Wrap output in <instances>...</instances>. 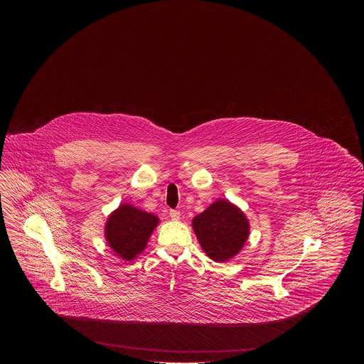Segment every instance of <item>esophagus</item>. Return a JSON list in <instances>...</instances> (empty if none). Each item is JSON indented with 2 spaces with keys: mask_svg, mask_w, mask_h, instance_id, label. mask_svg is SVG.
Returning <instances> with one entry per match:
<instances>
[{
  "mask_svg": "<svg viewBox=\"0 0 364 364\" xmlns=\"http://www.w3.org/2000/svg\"><path fill=\"white\" fill-rule=\"evenodd\" d=\"M169 215H171V218L173 220V221H178L180 220V211H177V210H171V213H169Z\"/></svg>",
  "mask_w": 364,
  "mask_h": 364,
  "instance_id": "34e87169",
  "label": "esophagus"
}]
</instances>
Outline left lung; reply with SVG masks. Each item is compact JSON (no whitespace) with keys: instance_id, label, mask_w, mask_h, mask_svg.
I'll return each instance as SVG.
<instances>
[{"instance_id":"obj_1","label":"left lung","mask_w":364,"mask_h":364,"mask_svg":"<svg viewBox=\"0 0 364 364\" xmlns=\"http://www.w3.org/2000/svg\"><path fill=\"white\" fill-rule=\"evenodd\" d=\"M192 229L205 254L218 263L235 258L250 236L244 211L225 199H217L193 217Z\"/></svg>"}]
</instances>
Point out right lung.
<instances>
[{"instance_id": "obj_1", "label": "right lung", "mask_w": 364, "mask_h": 364, "mask_svg": "<svg viewBox=\"0 0 364 364\" xmlns=\"http://www.w3.org/2000/svg\"><path fill=\"white\" fill-rule=\"evenodd\" d=\"M158 224L159 218L154 214L122 203L106 220L105 240L116 257L131 262L147 247Z\"/></svg>"}]
</instances>
